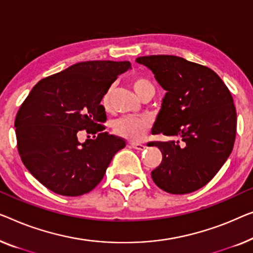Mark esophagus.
<instances>
[{"label":"esophagus","mask_w":253,"mask_h":253,"mask_svg":"<svg viewBox=\"0 0 253 253\" xmlns=\"http://www.w3.org/2000/svg\"><path fill=\"white\" fill-rule=\"evenodd\" d=\"M130 145H131V147L137 149V151H144V149L146 148V145L139 144V142H133L132 141V142H130Z\"/></svg>","instance_id":"1"}]
</instances>
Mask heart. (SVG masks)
Segmentation results:
<instances>
[{
	"mask_svg": "<svg viewBox=\"0 0 253 253\" xmlns=\"http://www.w3.org/2000/svg\"><path fill=\"white\" fill-rule=\"evenodd\" d=\"M132 86L139 97L148 90H154V85L152 82L144 78H134L132 80ZM111 97H112V87L106 91L101 99V105L105 109H108L111 106ZM148 121L145 119L133 118V116H127L116 120L113 124L114 132L120 137L131 139V140H139L142 135L145 134L148 129Z\"/></svg>",
	"mask_w": 253,
	"mask_h": 253,
	"instance_id": "1",
	"label": "heart"
}]
</instances>
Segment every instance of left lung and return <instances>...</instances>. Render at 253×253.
<instances>
[{"mask_svg":"<svg viewBox=\"0 0 253 253\" xmlns=\"http://www.w3.org/2000/svg\"><path fill=\"white\" fill-rule=\"evenodd\" d=\"M148 67L167 91L152 133L177 137L154 141L162 162L152 171L164 192L188 194L217 174L233 151L236 109L222 80L207 66L177 56L157 54L135 59Z\"/></svg>","mask_w":253,"mask_h":253,"instance_id":"obj_1","label":"left lung"}]
</instances>
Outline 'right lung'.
Wrapping results in <instances>:
<instances>
[{
  "label": "right lung",
  "instance_id": "right-lung-1",
  "mask_svg": "<svg viewBox=\"0 0 253 253\" xmlns=\"http://www.w3.org/2000/svg\"><path fill=\"white\" fill-rule=\"evenodd\" d=\"M130 61H82L43 79L17 113V146L27 170L64 196L89 193L101 181L126 140L105 132L100 101ZM82 129L94 135L78 141Z\"/></svg>",
  "mask_w": 253,
  "mask_h": 253
}]
</instances>
